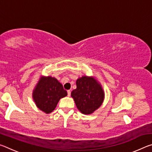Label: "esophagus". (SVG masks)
Listing matches in <instances>:
<instances>
[{
	"label": "esophagus",
	"mask_w": 152,
	"mask_h": 152,
	"mask_svg": "<svg viewBox=\"0 0 152 152\" xmlns=\"http://www.w3.org/2000/svg\"><path fill=\"white\" fill-rule=\"evenodd\" d=\"M67 92H68V96H70V94H71V91H70V90H69V91H67Z\"/></svg>",
	"instance_id": "1"
}]
</instances>
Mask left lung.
Instances as JSON below:
<instances>
[{"label":"left lung","mask_w":152,"mask_h":152,"mask_svg":"<svg viewBox=\"0 0 152 152\" xmlns=\"http://www.w3.org/2000/svg\"><path fill=\"white\" fill-rule=\"evenodd\" d=\"M76 88L71 92L77 109L82 114L91 115L101 106L104 92L94 76H83L76 80Z\"/></svg>","instance_id":"1"}]
</instances>
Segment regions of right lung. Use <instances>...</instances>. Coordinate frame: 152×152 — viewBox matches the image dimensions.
I'll use <instances>...</instances> for the list:
<instances>
[{
  "label": "right lung",
  "mask_w": 152,
  "mask_h": 152,
  "mask_svg": "<svg viewBox=\"0 0 152 152\" xmlns=\"http://www.w3.org/2000/svg\"><path fill=\"white\" fill-rule=\"evenodd\" d=\"M67 95L62 84L56 78L42 76L33 90L32 97L38 109L49 114L56 109L60 99Z\"/></svg>",
  "instance_id": "obj_1"
}]
</instances>
